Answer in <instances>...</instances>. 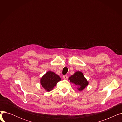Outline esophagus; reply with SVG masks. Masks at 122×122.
<instances>
[{"label": "esophagus", "instance_id": "34e87169", "mask_svg": "<svg viewBox=\"0 0 122 122\" xmlns=\"http://www.w3.org/2000/svg\"><path fill=\"white\" fill-rule=\"evenodd\" d=\"M63 79H64V80H67L68 77V76L67 75H64V76H63Z\"/></svg>", "mask_w": 122, "mask_h": 122}]
</instances>
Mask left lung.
<instances>
[{
    "label": "left lung",
    "instance_id": "8db88e82",
    "mask_svg": "<svg viewBox=\"0 0 122 122\" xmlns=\"http://www.w3.org/2000/svg\"><path fill=\"white\" fill-rule=\"evenodd\" d=\"M69 80H70V81L79 87L78 88L79 91H82L88 84V82L84 77V75L80 71L75 73L74 75L70 76Z\"/></svg>",
    "mask_w": 122,
    "mask_h": 122
}]
</instances>
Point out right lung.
<instances>
[{
	"mask_svg": "<svg viewBox=\"0 0 122 122\" xmlns=\"http://www.w3.org/2000/svg\"><path fill=\"white\" fill-rule=\"evenodd\" d=\"M61 80L60 76L54 72L48 71L45 74L41 80L42 86L47 92L52 90L57 83Z\"/></svg>",
	"mask_w": 122,
	"mask_h": 122,
	"instance_id": "obj_1",
	"label": "right lung"
}]
</instances>
